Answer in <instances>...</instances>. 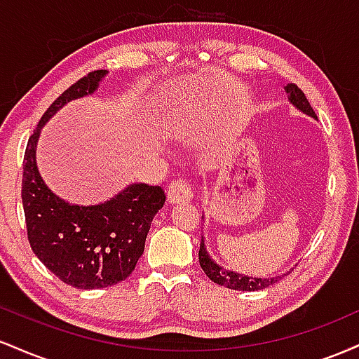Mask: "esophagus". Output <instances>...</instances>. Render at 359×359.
<instances>
[{
  "label": "esophagus",
  "mask_w": 359,
  "mask_h": 359,
  "mask_svg": "<svg viewBox=\"0 0 359 359\" xmlns=\"http://www.w3.org/2000/svg\"><path fill=\"white\" fill-rule=\"evenodd\" d=\"M194 192L191 189V184L185 179H177L168 185L167 189V199L170 204H179V203H189L192 201Z\"/></svg>",
  "instance_id": "1"
}]
</instances>
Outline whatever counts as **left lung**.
Returning a JSON list of instances; mask_svg holds the SVG:
<instances>
[{
    "instance_id": "obj_1",
    "label": "left lung",
    "mask_w": 359,
    "mask_h": 359,
    "mask_svg": "<svg viewBox=\"0 0 359 359\" xmlns=\"http://www.w3.org/2000/svg\"><path fill=\"white\" fill-rule=\"evenodd\" d=\"M283 89H285V93L288 96V102H290L295 109L300 111V113L307 114V116L317 119L314 109H312L311 104H309L306 94H304L302 90L297 88V86L287 84ZM203 219H204V216H203ZM199 263H201V269L204 270V273L208 275V277L211 278L214 283H217V285H224V287L231 288V290H243V292L263 290V288L277 283L280 278L285 277V275L288 273L287 271V273L278 275V277L259 278V277H250V275H243V273H240V271H233V270L224 269V266H221L219 263H217L216 259L211 257V253L208 251V246H205L204 236H203V241H201Z\"/></svg>"
}]
</instances>
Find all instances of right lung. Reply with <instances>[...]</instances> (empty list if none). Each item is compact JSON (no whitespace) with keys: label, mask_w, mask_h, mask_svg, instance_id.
I'll use <instances>...</instances> for the list:
<instances>
[{"label":"right lung","mask_w":359,"mask_h":359,"mask_svg":"<svg viewBox=\"0 0 359 359\" xmlns=\"http://www.w3.org/2000/svg\"><path fill=\"white\" fill-rule=\"evenodd\" d=\"M106 74H88L52 102L28 140L23 162L22 199L32 250L55 277L81 290L130 277L145 250L154 216L165 203L160 185L133 182L104 203L71 204L40 175L36 145L42 128L67 102L96 93Z\"/></svg>","instance_id":"right-lung-1"}]
</instances>
